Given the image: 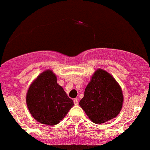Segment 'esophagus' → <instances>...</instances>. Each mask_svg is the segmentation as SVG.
I'll use <instances>...</instances> for the list:
<instances>
[{
	"instance_id": "esophagus-1",
	"label": "esophagus",
	"mask_w": 150,
	"mask_h": 150,
	"mask_svg": "<svg viewBox=\"0 0 150 150\" xmlns=\"http://www.w3.org/2000/svg\"><path fill=\"white\" fill-rule=\"evenodd\" d=\"M74 104L75 105H77V104H79L78 99H74Z\"/></svg>"
}]
</instances>
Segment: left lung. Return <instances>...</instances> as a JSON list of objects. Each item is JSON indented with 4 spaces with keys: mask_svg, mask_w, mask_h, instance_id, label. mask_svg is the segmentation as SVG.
Segmentation results:
<instances>
[{
    "mask_svg": "<svg viewBox=\"0 0 150 150\" xmlns=\"http://www.w3.org/2000/svg\"><path fill=\"white\" fill-rule=\"evenodd\" d=\"M123 104L120 85L112 75L98 69L86 86L79 105L88 118L96 124H102L118 115Z\"/></svg>",
    "mask_w": 150,
    "mask_h": 150,
    "instance_id": "left-lung-1",
    "label": "left lung"
}]
</instances>
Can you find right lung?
I'll list each match as a JSON object with an SVG mask.
<instances>
[{"mask_svg":"<svg viewBox=\"0 0 150 150\" xmlns=\"http://www.w3.org/2000/svg\"><path fill=\"white\" fill-rule=\"evenodd\" d=\"M30 113L40 123L56 125L67 115L74 101L56 81L52 71H45L31 83L26 95Z\"/></svg>","mask_w":150,"mask_h":150,"instance_id":"obj_1","label":"right lung"}]
</instances>
